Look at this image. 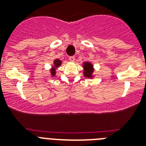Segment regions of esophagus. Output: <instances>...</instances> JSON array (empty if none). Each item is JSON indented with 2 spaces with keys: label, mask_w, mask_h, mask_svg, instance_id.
Instances as JSON below:
<instances>
[{
  "label": "esophagus",
  "mask_w": 146,
  "mask_h": 146,
  "mask_svg": "<svg viewBox=\"0 0 146 146\" xmlns=\"http://www.w3.org/2000/svg\"><path fill=\"white\" fill-rule=\"evenodd\" d=\"M69 59V60H70V61L74 62V60H75V57H74V56H70Z\"/></svg>",
  "instance_id": "1"
}]
</instances>
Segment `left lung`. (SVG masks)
Returning a JSON list of instances; mask_svg holds the SVG:
<instances>
[{"mask_svg":"<svg viewBox=\"0 0 146 146\" xmlns=\"http://www.w3.org/2000/svg\"><path fill=\"white\" fill-rule=\"evenodd\" d=\"M82 68H83V75L87 78H90L92 79L95 77L94 74V67L93 64H91V62L86 61L84 63H82Z\"/></svg>","mask_w":146,"mask_h":146,"instance_id":"8db88e82","label":"left lung"}]
</instances>
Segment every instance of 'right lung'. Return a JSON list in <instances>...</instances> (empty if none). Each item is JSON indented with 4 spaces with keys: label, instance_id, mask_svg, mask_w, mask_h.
I'll return each mask as SVG.
<instances>
[{
    "label": "right lung",
    "instance_id": "right-lung-1",
    "mask_svg": "<svg viewBox=\"0 0 146 146\" xmlns=\"http://www.w3.org/2000/svg\"><path fill=\"white\" fill-rule=\"evenodd\" d=\"M62 64V61L60 60V59H55L53 61V64H52V67L50 68V74L52 77H55L56 75V70L60 66V65Z\"/></svg>",
    "mask_w": 146,
    "mask_h": 146
}]
</instances>
